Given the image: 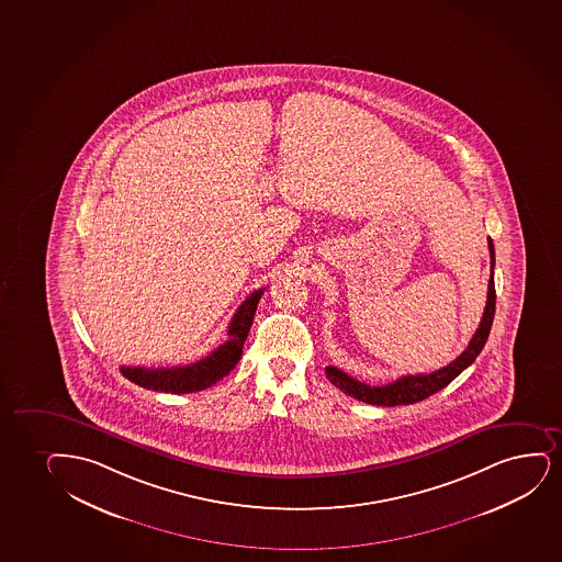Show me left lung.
Wrapping results in <instances>:
<instances>
[{"mask_svg": "<svg viewBox=\"0 0 562 562\" xmlns=\"http://www.w3.org/2000/svg\"><path fill=\"white\" fill-rule=\"evenodd\" d=\"M488 251H491V280H488V293H486V306L483 312V318L479 324L477 331L471 337L470 345L464 352L458 356L457 360L449 363L447 368L437 369L428 374H405L397 381L384 384V386H369L363 382L356 381L350 374L340 371V369L326 368L327 379L333 386H337L340 392L352 395L358 402L371 403V405H381V407H395V405H411V403L423 402L431 394L445 389L451 384L458 374L465 368H470L475 361L483 347H485L488 333H491L494 311H496V290H494V244L488 238Z\"/></svg>", "mask_w": 562, "mask_h": 562, "instance_id": "8db88e82", "label": "left lung"}]
</instances>
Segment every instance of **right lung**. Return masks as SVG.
<instances>
[{"instance_id": "right-lung-1", "label": "right lung", "mask_w": 562, "mask_h": 562, "mask_svg": "<svg viewBox=\"0 0 562 562\" xmlns=\"http://www.w3.org/2000/svg\"><path fill=\"white\" fill-rule=\"evenodd\" d=\"M263 295V290H257L250 297L238 306L235 316L229 324V340L215 348L206 358L194 361L191 366L180 368H121V373L128 381L138 384L142 389L155 390V392H170V394H189L209 389L217 381H222L225 374L231 373L240 356H243L244 340L250 333L251 322L256 316L257 303Z\"/></svg>"}]
</instances>
